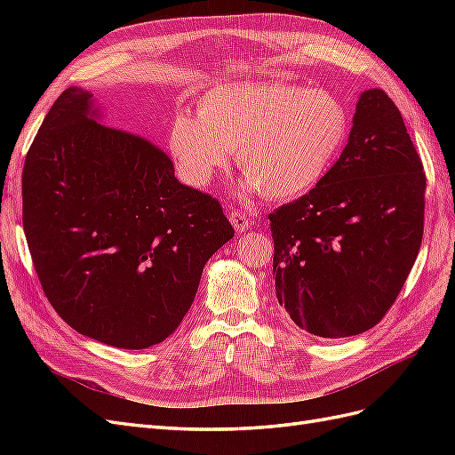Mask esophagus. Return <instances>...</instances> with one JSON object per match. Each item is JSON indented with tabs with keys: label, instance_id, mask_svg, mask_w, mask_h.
<instances>
[{
	"label": "esophagus",
	"instance_id": "esophagus-1",
	"mask_svg": "<svg viewBox=\"0 0 455 455\" xmlns=\"http://www.w3.org/2000/svg\"><path fill=\"white\" fill-rule=\"evenodd\" d=\"M229 222H231L233 228H235L237 233H244V231H249V229L252 228L251 216L244 214V212L239 211V209H233V211L229 212Z\"/></svg>",
	"mask_w": 455,
	"mask_h": 455
}]
</instances>
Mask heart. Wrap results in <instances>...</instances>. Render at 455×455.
I'll return each mask as SVG.
<instances>
[{"instance_id": "1", "label": "heart", "mask_w": 455, "mask_h": 455, "mask_svg": "<svg viewBox=\"0 0 455 455\" xmlns=\"http://www.w3.org/2000/svg\"><path fill=\"white\" fill-rule=\"evenodd\" d=\"M347 134L349 114L332 92L261 81L206 91L197 117L172 119L167 144L194 186L209 184L235 151L246 188L267 199H291L323 180Z\"/></svg>"}]
</instances>
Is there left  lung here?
<instances>
[{"mask_svg": "<svg viewBox=\"0 0 455 455\" xmlns=\"http://www.w3.org/2000/svg\"><path fill=\"white\" fill-rule=\"evenodd\" d=\"M425 188L401 109L364 91L334 167L269 214L275 291L299 328L347 338L383 319L419 252Z\"/></svg>", "mask_w": 455, "mask_h": 455, "instance_id": "obj_1", "label": "left lung"}]
</instances>
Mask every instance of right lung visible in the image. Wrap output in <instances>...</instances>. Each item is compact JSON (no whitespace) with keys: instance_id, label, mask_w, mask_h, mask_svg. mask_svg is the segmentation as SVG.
<instances>
[{"instance_id":"right-lung-1","label":"right lung","mask_w":455,"mask_h":455,"mask_svg":"<svg viewBox=\"0 0 455 455\" xmlns=\"http://www.w3.org/2000/svg\"><path fill=\"white\" fill-rule=\"evenodd\" d=\"M66 89L22 171V226L41 288L79 334L121 349L167 339L209 258L233 239L222 204L176 180L140 134L102 125Z\"/></svg>"}]
</instances>
